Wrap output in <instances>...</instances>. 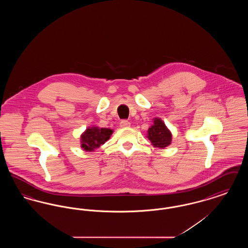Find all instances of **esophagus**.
Instances as JSON below:
<instances>
[{
  "mask_svg": "<svg viewBox=\"0 0 248 248\" xmlns=\"http://www.w3.org/2000/svg\"><path fill=\"white\" fill-rule=\"evenodd\" d=\"M120 126H121V127H123V128H125V127H129L130 123L128 122V121H125V120H124V121H122V122L120 123Z\"/></svg>",
  "mask_w": 248,
  "mask_h": 248,
  "instance_id": "obj_1",
  "label": "esophagus"
}]
</instances>
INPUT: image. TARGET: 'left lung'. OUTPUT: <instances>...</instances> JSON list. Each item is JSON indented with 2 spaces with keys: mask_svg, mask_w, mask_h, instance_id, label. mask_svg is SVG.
<instances>
[{
  "mask_svg": "<svg viewBox=\"0 0 248 248\" xmlns=\"http://www.w3.org/2000/svg\"><path fill=\"white\" fill-rule=\"evenodd\" d=\"M147 138L155 148L164 149L172 142V134L161 118L154 119V124L148 130Z\"/></svg>",
  "mask_w": 248,
  "mask_h": 248,
  "instance_id": "8db88e82",
  "label": "left lung"
}]
</instances>
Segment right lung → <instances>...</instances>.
<instances>
[{"label": "right lung", "instance_id": "add662e5", "mask_svg": "<svg viewBox=\"0 0 248 248\" xmlns=\"http://www.w3.org/2000/svg\"><path fill=\"white\" fill-rule=\"evenodd\" d=\"M112 133L113 130L109 128L89 126L81 135V147L85 152H94L109 140Z\"/></svg>", "mask_w": 248, "mask_h": 248}]
</instances>
